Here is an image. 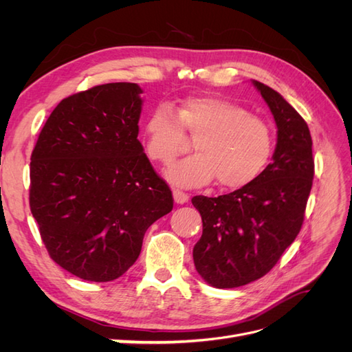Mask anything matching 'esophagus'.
<instances>
[{
    "label": "esophagus",
    "instance_id": "obj_1",
    "mask_svg": "<svg viewBox=\"0 0 352 352\" xmlns=\"http://www.w3.org/2000/svg\"><path fill=\"white\" fill-rule=\"evenodd\" d=\"M173 198L177 204H185V202H188L189 199V195L180 189H173Z\"/></svg>",
    "mask_w": 352,
    "mask_h": 352
}]
</instances>
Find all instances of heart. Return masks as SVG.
<instances>
[{"label": "heart", "instance_id": "heart-1", "mask_svg": "<svg viewBox=\"0 0 352 352\" xmlns=\"http://www.w3.org/2000/svg\"><path fill=\"white\" fill-rule=\"evenodd\" d=\"M145 151L167 164L195 140V154L167 168L177 186H198L217 177L223 188H242L257 179L273 151V131L260 116L226 98H189L175 110L158 107L145 122Z\"/></svg>", "mask_w": 352, "mask_h": 352}]
</instances>
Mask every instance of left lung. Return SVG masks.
<instances>
[{"mask_svg":"<svg viewBox=\"0 0 352 352\" xmlns=\"http://www.w3.org/2000/svg\"><path fill=\"white\" fill-rule=\"evenodd\" d=\"M278 126L273 162L230 194L197 195L202 236L194 247L199 276L214 287H238L269 273L300 233L314 177L305 120L279 92L252 80Z\"/></svg>","mask_w":352,"mask_h":352,"instance_id":"obj_1","label":"left lung"}]
</instances>
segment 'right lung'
<instances>
[{
	"label": "right lung",
	"instance_id": "obj_1",
	"mask_svg": "<svg viewBox=\"0 0 352 352\" xmlns=\"http://www.w3.org/2000/svg\"><path fill=\"white\" fill-rule=\"evenodd\" d=\"M142 89L98 85L52 110L30 157L29 206L60 267L114 280L140 257L146 229L173 208L172 190L138 140Z\"/></svg>",
	"mask_w": 352,
	"mask_h": 352
}]
</instances>
